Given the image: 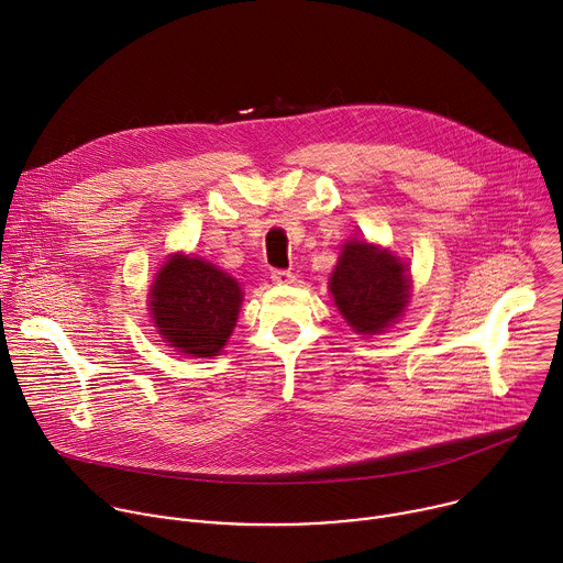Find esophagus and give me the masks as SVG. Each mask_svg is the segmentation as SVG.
<instances>
[{
    "instance_id": "34e87169",
    "label": "esophagus",
    "mask_w": 563,
    "mask_h": 563,
    "mask_svg": "<svg viewBox=\"0 0 563 563\" xmlns=\"http://www.w3.org/2000/svg\"><path fill=\"white\" fill-rule=\"evenodd\" d=\"M272 280L276 285H291L294 283V274L289 269H274L272 272Z\"/></svg>"
}]
</instances>
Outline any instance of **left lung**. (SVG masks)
<instances>
[{
	"mask_svg": "<svg viewBox=\"0 0 563 563\" xmlns=\"http://www.w3.org/2000/svg\"><path fill=\"white\" fill-rule=\"evenodd\" d=\"M330 289L356 334H380L408 305L410 280L391 254L352 240L341 252Z\"/></svg>",
	"mask_w": 563,
	"mask_h": 563,
	"instance_id": "obj_1",
	"label": "left lung"
}]
</instances>
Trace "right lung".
Wrapping results in <instances>:
<instances>
[{"mask_svg":"<svg viewBox=\"0 0 563 563\" xmlns=\"http://www.w3.org/2000/svg\"><path fill=\"white\" fill-rule=\"evenodd\" d=\"M238 283L200 258L174 256L151 289V316L157 332L183 354L216 356L235 325Z\"/></svg>","mask_w":563,"mask_h":563,"instance_id":"add662e5","label":"right lung"}]
</instances>
